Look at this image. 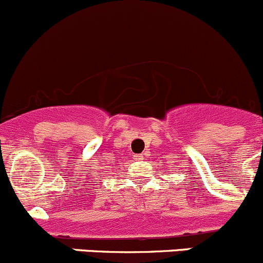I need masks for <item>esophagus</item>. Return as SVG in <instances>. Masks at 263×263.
Segmentation results:
<instances>
[{
  "label": "esophagus",
  "mask_w": 263,
  "mask_h": 263,
  "mask_svg": "<svg viewBox=\"0 0 263 263\" xmlns=\"http://www.w3.org/2000/svg\"><path fill=\"white\" fill-rule=\"evenodd\" d=\"M135 160H144V154H137V155H134Z\"/></svg>",
  "instance_id": "1"
}]
</instances>
